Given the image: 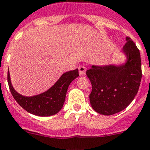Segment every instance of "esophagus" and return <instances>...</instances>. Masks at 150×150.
<instances>
[{
  "instance_id": "obj_1",
  "label": "esophagus",
  "mask_w": 150,
  "mask_h": 150,
  "mask_svg": "<svg viewBox=\"0 0 150 150\" xmlns=\"http://www.w3.org/2000/svg\"><path fill=\"white\" fill-rule=\"evenodd\" d=\"M78 69L80 75H81V76L85 75V74H86V68H85V67H83V66H80Z\"/></svg>"
}]
</instances>
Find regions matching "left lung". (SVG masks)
Wrapping results in <instances>:
<instances>
[{
    "instance_id": "1",
    "label": "left lung",
    "mask_w": 150,
    "mask_h": 150,
    "mask_svg": "<svg viewBox=\"0 0 150 150\" xmlns=\"http://www.w3.org/2000/svg\"><path fill=\"white\" fill-rule=\"evenodd\" d=\"M123 50L128 56L121 67L92 66L86 71L92 85L90 102L94 111L111 115L122 111L133 100L142 79L140 52L129 37Z\"/></svg>"
}]
</instances>
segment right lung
<instances>
[{
	"label": "right lung",
	"mask_w": 150,
	"mask_h": 150,
	"mask_svg": "<svg viewBox=\"0 0 150 150\" xmlns=\"http://www.w3.org/2000/svg\"><path fill=\"white\" fill-rule=\"evenodd\" d=\"M78 76V69L67 72L47 91L32 97H25L14 91L11 83L9 72L8 82L13 98L22 108L32 115L45 117L53 115L60 111L65 101L69 83Z\"/></svg>",
	"instance_id": "obj_1"
}]
</instances>
